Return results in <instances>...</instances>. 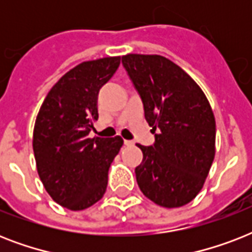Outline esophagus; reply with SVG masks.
Returning a JSON list of instances; mask_svg holds the SVG:
<instances>
[{"mask_svg": "<svg viewBox=\"0 0 252 252\" xmlns=\"http://www.w3.org/2000/svg\"><path fill=\"white\" fill-rule=\"evenodd\" d=\"M124 145L132 146V145H133V141H129V140H124Z\"/></svg>", "mask_w": 252, "mask_h": 252, "instance_id": "obj_1", "label": "esophagus"}]
</instances>
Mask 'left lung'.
Segmentation results:
<instances>
[{"mask_svg":"<svg viewBox=\"0 0 252 252\" xmlns=\"http://www.w3.org/2000/svg\"><path fill=\"white\" fill-rule=\"evenodd\" d=\"M122 64L144 104L153 145H138L136 167L142 193L158 205L178 208L203 187L215 158L216 122L197 84L172 61L158 55H126Z\"/></svg>","mask_w":252,"mask_h":252,"instance_id":"1","label":"left lung"}]
</instances>
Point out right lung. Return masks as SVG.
Returning <instances> with one entry per match:
<instances>
[{
	"label": "right lung",
	"instance_id": "add662e5",
	"mask_svg": "<svg viewBox=\"0 0 252 252\" xmlns=\"http://www.w3.org/2000/svg\"><path fill=\"white\" fill-rule=\"evenodd\" d=\"M120 57L77 65L49 90L33 128V154L41 182L57 204L82 211L102 199L108 168L122 137L89 138L98 120L99 90L112 78Z\"/></svg>",
	"mask_w": 252,
	"mask_h": 252
}]
</instances>
